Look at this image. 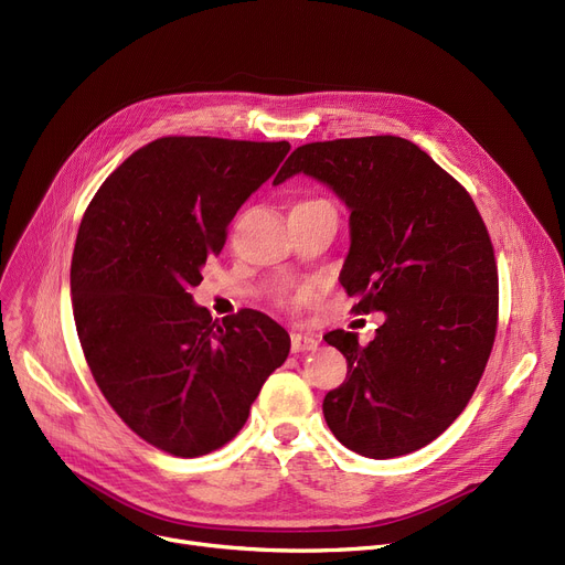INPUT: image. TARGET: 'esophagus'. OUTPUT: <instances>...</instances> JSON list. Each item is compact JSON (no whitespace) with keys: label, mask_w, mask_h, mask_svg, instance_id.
Masks as SVG:
<instances>
[{"label":"esophagus","mask_w":565,"mask_h":565,"mask_svg":"<svg viewBox=\"0 0 565 565\" xmlns=\"http://www.w3.org/2000/svg\"><path fill=\"white\" fill-rule=\"evenodd\" d=\"M316 348H318V339L316 337L300 334V332L290 334V350L292 352H309V350H316Z\"/></svg>","instance_id":"obj_1"}]
</instances>
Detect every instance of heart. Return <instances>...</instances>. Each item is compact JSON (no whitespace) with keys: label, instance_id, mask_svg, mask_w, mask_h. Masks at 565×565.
Wrapping results in <instances>:
<instances>
[{"label":"heart","instance_id":"1","mask_svg":"<svg viewBox=\"0 0 565 565\" xmlns=\"http://www.w3.org/2000/svg\"><path fill=\"white\" fill-rule=\"evenodd\" d=\"M311 203H328V201H324V199H305V201H300V203H295V207H298V205H311ZM277 302H279L281 307L292 309L295 305L300 302V295H295V292H279V295H277Z\"/></svg>","mask_w":565,"mask_h":565}]
</instances>
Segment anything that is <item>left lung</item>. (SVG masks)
I'll return each mask as SVG.
<instances>
[{
  "label": "left lung",
  "mask_w": 565,
  "mask_h": 565,
  "mask_svg": "<svg viewBox=\"0 0 565 565\" xmlns=\"http://www.w3.org/2000/svg\"><path fill=\"white\" fill-rule=\"evenodd\" d=\"M328 183L350 207L341 284L358 313L384 311L369 345L334 330L348 360L322 414L366 458L417 451L467 407L486 371L499 318V275L469 192L417 143L394 135L298 146L275 185L295 173Z\"/></svg>",
  "instance_id": "1"
}]
</instances>
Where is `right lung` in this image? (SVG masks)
<instances>
[{"label":"right lung","mask_w":565,"mask_h":565,"mask_svg":"<svg viewBox=\"0 0 565 565\" xmlns=\"http://www.w3.org/2000/svg\"><path fill=\"white\" fill-rule=\"evenodd\" d=\"M290 151L288 141L160 137L107 175L71 263L77 337L121 422L175 458L222 449L290 350L270 316L213 320L192 302L226 226Z\"/></svg>","instance_id":"right-lung-1"}]
</instances>
